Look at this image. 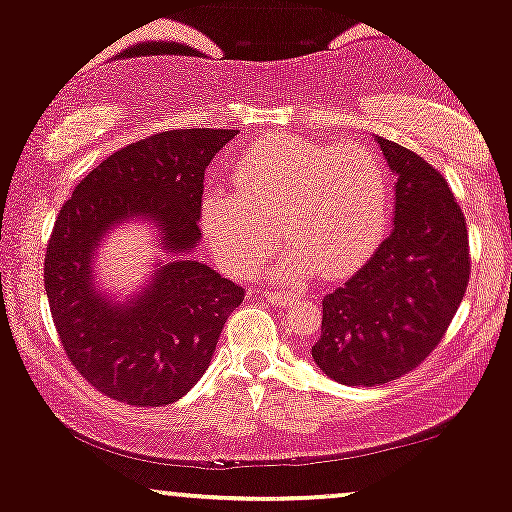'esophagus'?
Listing matches in <instances>:
<instances>
[{
	"label": "esophagus",
	"instance_id": "obj_1",
	"mask_svg": "<svg viewBox=\"0 0 512 512\" xmlns=\"http://www.w3.org/2000/svg\"><path fill=\"white\" fill-rule=\"evenodd\" d=\"M264 298H267L269 303L276 305V307H286V305L293 303L295 295L286 293V291H264Z\"/></svg>",
	"mask_w": 512,
	"mask_h": 512
}]
</instances>
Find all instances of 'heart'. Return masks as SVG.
I'll use <instances>...</instances> for the list:
<instances>
[{"label":"heart","mask_w":512,"mask_h":512,"mask_svg":"<svg viewBox=\"0 0 512 512\" xmlns=\"http://www.w3.org/2000/svg\"><path fill=\"white\" fill-rule=\"evenodd\" d=\"M202 229L233 274H250L288 243L272 264L276 276L317 267L343 279L372 260L389 231V174L372 147L272 135L255 140L233 162V188L207 186Z\"/></svg>","instance_id":"b5f03b06"}]
</instances>
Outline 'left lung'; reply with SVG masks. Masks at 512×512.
<instances>
[{"label": "left lung", "instance_id": "8db88e82", "mask_svg": "<svg viewBox=\"0 0 512 512\" xmlns=\"http://www.w3.org/2000/svg\"><path fill=\"white\" fill-rule=\"evenodd\" d=\"M396 174L391 236L322 300L312 357L346 386H379L420 367L446 336L470 281L465 214L441 171L379 138Z\"/></svg>", "mask_w": 512, "mask_h": 512}]
</instances>
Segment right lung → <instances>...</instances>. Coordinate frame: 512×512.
<instances>
[{
  "mask_svg": "<svg viewBox=\"0 0 512 512\" xmlns=\"http://www.w3.org/2000/svg\"><path fill=\"white\" fill-rule=\"evenodd\" d=\"M229 128L164 131L114 152L78 183L54 221L45 291L64 353L107 398L169 405L205 374L245 288L190 260L200 240L205 169ZM123 218H152L172 260L135 301L112 306L91 286L99 238Z\"/></svg>",
  "mask_w": 512,
  "mask_h": 512,
  "instance_id": "obj_1",
  "label": "right lung"
}]
</instances>
